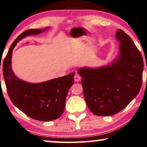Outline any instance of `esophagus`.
<instances>
[{"label": "esophagus", "mask_w": 147, "mask_h": 147, "mask_svg": "<svg viewBox=\"0 0 147 147\" xmlns=\"http://www.w3.org/2000/svg\"><path fill=\"white\" fill-rule=\"evenodd\" d=\"M74 81H76V82H79V81L81 80V76L79 75L78 74L76 73L75 75H74Z\"/></svg>", "instance_id": "esophagus-1"}]
</instances>
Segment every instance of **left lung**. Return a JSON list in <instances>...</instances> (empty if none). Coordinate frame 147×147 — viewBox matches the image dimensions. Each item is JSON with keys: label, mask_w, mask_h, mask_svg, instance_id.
Instances as JSON below:
<instances>
[{"label": "left lung", "mask_w": 147, "mask_h": 147, "mask_svg": "<svg viewBox=\"0 0 147 147\" xmlns=\"http://www.w3.org/2000/svg\"><path fill=\"white\" fill-rule=\"evenodd\" d=\"M116 36L120 42V53L111 65L78 70L83 78L85 101L97 116H112L123 110L139 94L143 82L141 52L122 30L118 29Z\"/></svg>", "instance_id": "left-lung-1"}]
</instances>
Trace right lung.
<instances>
[{
  "label": "right lung",
  "instance_id": "add662e5",
  "mask_svg": "<svg viewBox=\"0 0 147 147\" xmlns=\"http://www.w3.org/2000/svg\"><path fill=\"white\" fill-rule=\"evenodd\" d=\"M42 32V29H29L20 34L11 44L4 58L2 71L7 92L13 104L30 118L51 121L59 118L63 113L67 93L73 84L75 73L44 82L31 84L16 77L11 67L12 50L18 42L27 36Z\"/></svg>",
  "mask_w": 147,
  "mask_h": 147
}]
</instances>
